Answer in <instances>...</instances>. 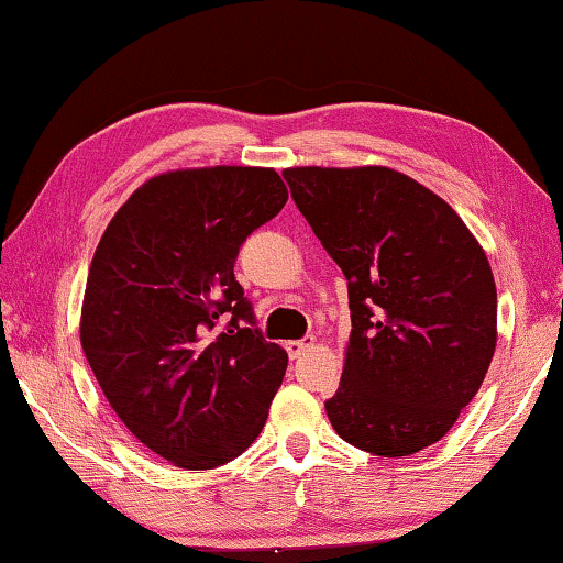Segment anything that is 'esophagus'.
<instances>
[{
	"label": "esophagus",
	"instance_id": "esophagus-1",
	"mask_svg": "<svg viewBox=\"0 0 563 563\" xmlns=\"http://www.w3.org/2000/svg\"><path fill=\"white\" fill-rule=\"evenodd\" d=\"M308 349H313V341H288L285 343V351H288L290 358H300Z\"/></svg>",
	"mask_w": 563,
	"mask_h": 563
}]
</instances>
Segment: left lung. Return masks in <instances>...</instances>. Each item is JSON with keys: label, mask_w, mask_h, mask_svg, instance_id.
Here are the masks:
<instances>
[{"label": "left lung", "mask_w": 563, "mask_h": 563, "mask_svg": "<svg viewBox=\"0 0 563 563\" xmlns=\"http://www.w3.org/2000/svg\"><path fill=\"white\" fill-rule=\"evenodd\" d=\"M283 176L349 283L346 364L325 401L333 430L382 457L430 448L496 354L485 250L448 201L389 166H292Z\"/></svg>", "instance_id": "left-lung-1"}]
</instances>
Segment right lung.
<instances>
[{
    "label": "right lung",
    "mask_w": 563,
    "mask_h": 563,
    "mask_svg": "<svg viewBox=\"0 0 563 563\" xmlns=\"http://www.w3.org/2000/svg\"><path fill=\"white\" fill-rule=\"evenodd\" d=\"M285 201L275 169H176L141 184L98 242L82 351L133 438L176 467L245 452L283 384L288 354L255 329L234 260Z\"/></svg>",
    "instance_id": "right-lung-1"
}]
</instances>
